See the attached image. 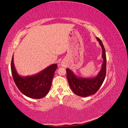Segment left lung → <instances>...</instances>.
<instances>
[{
	"label": "left lung",
	"mask_w": 128,
	"mask_h": 128,
	"mask_svg": "<svg viewBox=\"0 0 128 128\" xmlns=\"http://www.w3.org/2000/svg\"><path fill=\"white\" fill-rule=\"evenodd\" d=\"M102 48V58L103 63L101 70L95 77L83 78L77 77L70 69H66L67 77L69 86L76 95L86 97L95 94L102 86L105 78L106 73V56L105 49L102 42L96 37Z\"/></svg>",
	"instance_id": "obj_1"
}]
</instances>
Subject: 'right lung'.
<instances>
[{
	"label": "right lung",
	"mask_w": 128,
	"mask_h": 128,
	"mask_svg": "<svg viewBox=\"0 0 128 128\" xmlns=\"http://www.w3.org/2000/svg\"><path fill=\"white\" fill-rule=\"evenodd\" d=\"M57 67L56 64H53L36 75L22 77L15 69L13 56L11 61L12 75L16 86L24 95L32 99L42 98L48 94Z\"/></svg>",
	"instance_id": "obj_1"
}]
</instances>
